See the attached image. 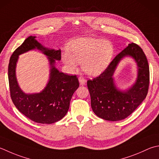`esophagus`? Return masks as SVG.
Segmentation results:
<instances>
[{
  "label": "esophagus",
  "instance_id": "34e87169",
  "mask_svg": "<svg viewBox=\"0 0 159 159\" xmlns=\"http://www.w3.org/2000/svg\"><path fill=\"white\" fill-rule=\"evenodd\" d=\"M79 83H80V85H85V82H86V80L84 79L83 77H81V76H80L79 78Z\"/></svg>",
  "mask_w": 159,
  "mask_h": 159
}]
</instances>
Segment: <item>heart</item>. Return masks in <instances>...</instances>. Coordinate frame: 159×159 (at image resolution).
Wrapping results in <instances>:
<instances>
[{
  "label": "heart",
  "mask_w": 159,
  "mask_h": 159,
  "mask_svg": "<svg viewBox=\"0 0 159 159\" xmlns=\"http://www.w3.org/2000/svg\"><path fill=\"white\" fill-rule=\"evenodd\" d=\"M114 48L107 40L84 37L74 40L62 54V61L67 69L75 70L78 63L83 71L94 76L106 69L113 57Z\"/></svg>",
  "instance_id": "1"
}]
</instances>
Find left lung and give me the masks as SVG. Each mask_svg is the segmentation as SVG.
Here are the masks:
<instances>
[{
  "label": "left lung",
  "instance_id": "8db88e82",
  "mask_svg": "<svg viewBox=\"0 0 159 159\" xmlns=\"http://www.w3.org/2000/svg\"><path fill=\"white\" fill-rule=\"evenodd\" d=\"M131 57L138 65V77L133 85L125 90L118 89L113 74L121 60ZM150 83V69L143 49L135 43H130L119 53L103 72L88 80L92 110L99 118L117 121L129 116L143 101Z\"/></svg>",
  "mask_w": 159,
  "mask_h": 159
}]
</instances>
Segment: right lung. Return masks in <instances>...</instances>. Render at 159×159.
<instances>
[{"label": "right lung", "instance_id": "add662e5", "mask_svg": "<svg viewBox=\"0 0 159 159\" xmlns=\"http://www.w3.org/2000/svg\"><path fill=\"white\" fill-rule=\"evenodd\" d=\"M34 49H38L47 56L51 70L50 79L46 88L39 93L26 94L18 85L15 67L19 55ZM61 49L45 48L29 36L16 49L10 58L8 66V79L11 100L18 111L36 123L51 124L60 120L70 108L73 94L79 87L76 76H69L55 67L56 61H61Z\"/></svg>", "mask_w": 159, "mask_h": 159}]
</instances>
